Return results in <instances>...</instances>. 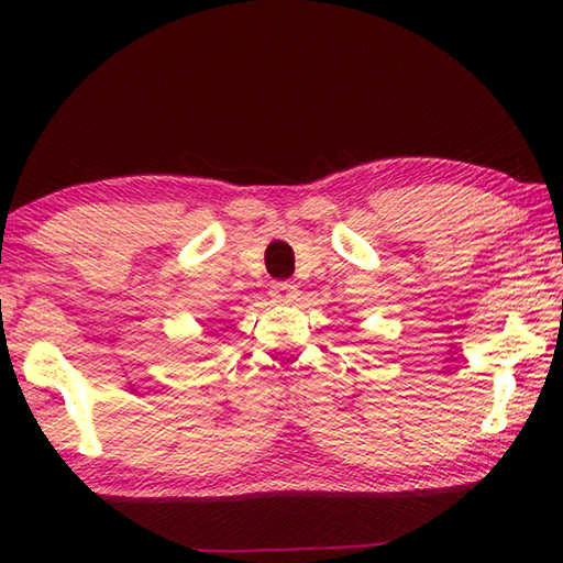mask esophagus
<instances>
[{
	"label": "esophagus",
	"instance_id": "esophagus-1",
	"mask_svg": "<svg viewBox=\"0 0 563 563\" xmlns=\"http://www.w3.org/2000/svg\"><path fill=\"white\" fill-rule=\"evenodd\" d=\"M271 295L278 302H292L295 298H298V288H295V285L288 280H278V283H273Z\"/></svg>",
	"mask_w": 563,
	"mask_h": 563
}]
</instances>
